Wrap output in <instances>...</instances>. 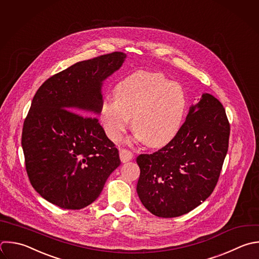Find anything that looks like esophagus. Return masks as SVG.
I'll return each mask as SVG.
<instances>
[{
  "label": "esophagus",
  "instance_id": "34e87169",
  "mask_svg": "<svg viewBox=\"0 0 259 259\" xmlns=\"http://www.w3.org/2000/svg\"><path fill=\"white\" fill-rule=\"evenodd\" d=\"M119 157H120L121 162H122V163H125V162L131 161V160L134 158V154H133L130 150L120 149V151H119Z\"/></svg>",
  "mask_w": 259,
  "mask_h": 259
}]
</instances>
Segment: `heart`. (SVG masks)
<instances>
[{"mask_svg":"<svg viewBox=\"0 0 259 259\" xmlns=\"http://www.w3.org/2000/svg\"><path fill=\"white\" fill-rule=\"evenodd\" d=\"M113 98L99 106V119L106 136L117 141L133 116L137 138L150 147H162L180 131L187 108L184 88L163 74L136 72L113 88Z\"/></svg>","mask_w":259,"mask_h":259,"instance_id":"obj_1","label":"heart"}]
</instances>
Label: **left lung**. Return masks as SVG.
Segmentation results:
<instances>
[{
	"label": "left lung",
	"mask_w": 259,
	"mask_h": 259,
	"mask_svg": "<svg viewBox=\"0 0 259 259\" xmlns=\"http://www.w3.org/2000/svg\"><path fill=\"white\" fill-rule=\"evenodd\" d=\"M230 123L222 103L202 94L176 137L153 154L137 158L138 195L161 218L189 212L213 191L229 147Z\"/></svg>",
	"instance_id": "8db88e82"
}]
</instances>
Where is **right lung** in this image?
<instances>
[{
  "label": "right lung",
  "mask_w": 259,
  "mask_h": 259,
  "mask_svg": "<svg viewBox=\"0 0 259 259\" xmlns=\"http://www.w3.org/2000/svg\"><path fill=\"white\" fill-rule=\"evenodd\" d=\"M120 52L76 63L36 91L23 123L21 144L28 178L48 201L81 209L101 193L120 165L118 150L96 116L102 82L117 71Z\"/></svg>",
  "instance_id": "1"
}]
</instances>
